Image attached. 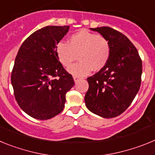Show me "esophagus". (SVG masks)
<instances>
[{
    "label": "esophagus",
    "mask_w": 155,
    "mask_h": 155,
    "mask_svg": "<svg viewBox=\"0 0 155 155\" xmlns=\"http://www.w3.org/2000/svg\"><path fill=\"white\" fill-rule=\"evenodd\" d=\"M81 79V78H79V77H77V76H74V82L76 83V82L78 81L79 80Z\"/></svg>",
    "instance_id": "1"
}]
</instances>
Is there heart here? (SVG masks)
<instances>
[{
    "instance_id": "heart-1",
    "label": "heart",
    "mask_w": 155,
    "mask_h": 155,
    "mask_svg": "<svg viewBox=\"0 0 155 155\" xmlns=\"http://www.w3.org/2000/svg\"><path fill=\"white\" fill-rule=\"evenodd\" d=\"M109 42L105 36L81 29L68 39V44L59 42L56 46V55L65 68H69L78 56L79 62L71 66L68 72L74 76L89 74L92 69L100 71L106 65L110 57Z\"/></svg>"
}]
</instances>
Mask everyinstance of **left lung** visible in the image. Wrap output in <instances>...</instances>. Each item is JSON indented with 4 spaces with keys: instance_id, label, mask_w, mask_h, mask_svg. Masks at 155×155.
<instances>
[{
    "instance_id": "left-lung-1",
    "label": "left lung",
    "mask_w": 155,
    "mask_h": 155,
    "mask_svg": "<svg viewBox=\"0 0 155 155\" xmlns=\"http://www.w3.org/2000/svg\"><path fill=\"white\" fill-rule=\"evenodd\" d=\"M109 40L111 53L106 65L87 78L84 96L87 108L103 118H113L132 103L141 82L142 61L137 50L126 35L110 27L90 28Z\"/></svg>"
}]
</instances>
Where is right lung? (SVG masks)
<instances>
[{
  "mask_svg": "<svg viewBox=\"0 0 155 155\" xmlns=\"http://www.w3.org/2000/svg\"><path fill=\"white\" fill-rule=\"evenodd\" d=\"M70 26H46L24 41L16 56L12 84L18 104L37 120H49L64 108L66 93L74 85L56 55V46Z\"/></svg>",
  "mask_w": 155,
  "mask_h": 155,
  "instance_id": "obj_1",
  "label": "right lung"
}]
</instances>
